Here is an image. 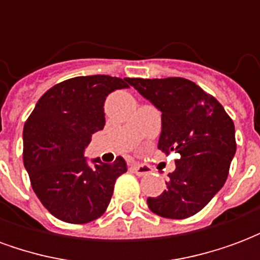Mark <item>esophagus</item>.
<instances>
[{
  "label": "esophagus",
  "instance_id": "esophagus-1",
  "mask_svg": "<svg viewBox=\"0 0 260 260\" xmlns=\"http://www.w3.org/2000/svg\"><path fill=\"white\" fill-rule=\"evenodd\" d=\"M131 169H132V171H134L136 175H139V177H143V175H147L152 173V170L149 169L147 166H143V164H134Z\"/></svg>",
  "mask_w": 260,
  "mask_h": 260
}]
</instances>
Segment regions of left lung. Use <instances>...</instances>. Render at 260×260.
Segmentation results:
<instances>
[{"label":"left lung","instance_id":"left-lung-1","mask_svg":"<svg viewBox=\"0 0 260 260\" xmlns=\"http://www.w3.org/2000/svg\"><path fill=\"white\" fill-rule=\"evenodd\" d=\"M129 83L161 113L158 149L181 154L167 189L147 198L149 209L166 218L191 217L227 180L237 150L234 122L214 97L191 80L132 78Z\"/></svg>","mask_w":260,"mask_h":260}]
</instances>
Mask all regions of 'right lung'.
<instances>
[{
    "mask_svg": "<svg viewBox=\"0 0 260 260\" xmlns=\"http://www.w3.org/2000/svg\"><path fill=\"white\" fill-rule=\"evenodd\" d=\"M129 82L108 75L64 80L40 97L26 121L23 164L33 191L54 217L83 224L106 212L126 163L122 157L87 160L85 149L106 125V97Z\"/></svg>",
    "mask_w": 260,
    "mask_h": 260,
    "instance_id": "right-lung-1",
    "label": "right lung"
}]
</instances>
